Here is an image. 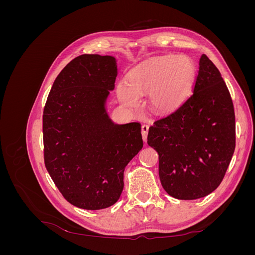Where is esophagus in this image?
<instances>
[{"mask_svg":"<svg viewBox=\"0 0 255 255\" xmlns=\"http://www.w3.org/2000/svg\"><path fill=\"white\" fill-rule=\"evenodd\" d=\"M148 132H149V126L142 125L141 126V134H142V139L144 142L146 141V138H148Z\"/></svg>","mask_w":255,"mask_h":255,"instance_id":"1","label":"esophagus"}]
</instances>
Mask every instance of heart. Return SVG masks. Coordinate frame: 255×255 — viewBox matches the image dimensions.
I'll return each mask as SVG.
<instances>
[{
  "instance_id": "1",
  "label": "heart",
  "mask_w": 255,
  "mask_h": 255,
  "mask_svg": "<svg viewBox=\"0 0 255 255\" xmlns=\"http://www.w3.org/2000/svg\"><path fill=\"white\" fill-rule=\"evenodd\" d=\"M196 75L194 60L186 55L154 58L130 71L128 82L119 81L116 94L123 105L134 109L139 106L141 97L150 93L149 103L153 112L170 113L186 101Z\"/></svg>"
}]
</instances>
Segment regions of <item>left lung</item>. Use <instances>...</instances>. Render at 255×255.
I'll return each instance as SVG.
<instances>
[{
  "instance_id": "8db88e82",
  "label": "left lung",
  "mask_w": 255,
  "mask_h": 255,
  "mask_svg": "<svg viewBox=\"0 0 255 255\" xmlns=\"http://www.w3.org/2000/svg\"><path fill=\"white\" fill-rule=\"evenodd\" d=\"M194 94L153 123L148 144L158 153V174L168 195L195 200L217 188L235 150V114L221 74L205 54Z\"/></svg>"
}]
</instances>
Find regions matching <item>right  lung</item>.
Returning <instances> with one entry per match:
<instances>
[{"mask_svg":"<svg viewBox=\"0 0 255 255\" xmlns=\"http://www.w3.org/2000/svg\"><path fill=\"white\" fill-rule=\"evenodd\" d=\"M117 74L114 56L75 57L54 81L44 106L45 167L67 201L84 210L118 201L125 168L143 145L139 122L117 125L106 111Z\"/></svg>","mask_w":255,"mask_h":255,"instance_id":"1","label":"right lung"}]
</instances>
